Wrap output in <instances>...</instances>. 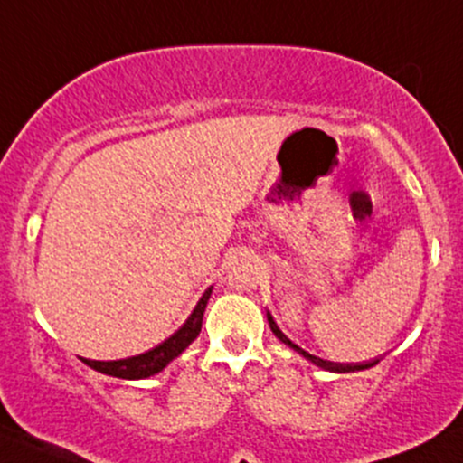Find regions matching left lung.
<instances>
[{"instance_id":"8db88e82","label":"left lung","mask_w":463,"mask_h":463,"mask_svg":"<svg viewBox=\"0 0 463 463\" xmlns=\"http://www.w3.org/2000/svg\"><path fill=\"white\" fill-rule=\"evenodd\" d=\"M268 323H270V329H272V334L274 336H277L279 340H281V343H286L288 347H292L294 352H298L303 355V358H307L309 363H314L317 364V367H321V369H327V372H336V373H347V372H360V369H369V367H373V364H378L380 363V358H373V360H369V363H332V360H323V358H318V355H312V354H307L306 349H301L298 347V345H294L292 340H289L286 334L281 332V329L277 327V323H274V318H272V314L268 312Z\"/></svg>"}]
</instances>
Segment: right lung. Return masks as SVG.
I'll return each mask as SVG.
<instances>
[{
	"label": "right lung",
	"instance_id": "obj_1",
	"mask_svg": "<svg viewBox=\"0 0 463 463\" xmlns=\"http://www.w3.org/2000/svg\"><path fill=\"white\" fill-rule=\"evenodd\" d=\"M213 288H208L202 298L197 301L195 309L191 312V317L186 318V323L182 325L180 329L160 343L157 347L149 349V352L138 354V355H131V358H123V360H88V358H80L85 364L96 372L105 373V375H114V378H123V380H142V378H149L157 372L166 367L171 360L177 358L186 347L200 336V329H202V318H204V309L208 298H211Z\"/></svg>",
	"mask_w": 463,
	"mask_h": 463
}]
</instances>
